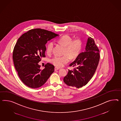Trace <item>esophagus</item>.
Returning a JSON list of instances; mask_svg holds the SVG:
<instances>
[{
	"instance_id": "obj_1",
	"label": "esophagus",
	"mask_w": 121,
	"mask_h": 121,
	"mask_svg": "<svg viewBox=\"0 0 121 121\" xmlns=\"http://www.w3.org/2000/svg\"><path fill=\"white\" fill-rule=\"evenodd\" d=\"M59 69V68H58V67H56L55 68V70L56 71V70H58V69Z\"/></svg>"
}]
</instances>
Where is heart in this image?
I'll return each instance as SVG.
<instances>
[{"mask_svg":"<svg viewBox=\"0 0 121 121\" xmlns=\"http://www.w3.org/2000/svg\"><path fill=\"white\" fill-rule=\"evenodd\" d=\"M59 42L65 47L64 51L65 54L62 56H56L51 59V62L58 67H61L69 61L70 57L72 59L77 58L81 53L82 47L81 39L79 38L72 39V38L67 35L61 36L58 39ZM54 43L53 42H49L46 47V52L50 54L52 52Z\"/></svg>","mask_w":121,"mask_h":121,"instance_id":"1","label":"heart"}]
</instances>
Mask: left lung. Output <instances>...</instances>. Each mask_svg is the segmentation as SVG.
Returning a JSON list of instances; mask_svg holds the SVG:
<instances>
[{
  "label": "left lung",
  "instance_id": "left-lung-1",
  "mask_svg": "<svg viewBox=\"0 0 121 121\" xmlns=\"http://www.w3.org/2000/svg\"><path fill=\"white\" fill-rule=\"evenodd\" d=\"M99 51L94 40L88 37L84 52L81 53L69 64L75 67L69 70L63 81L67 85L80 88L85 85L94 74L99 61Z\"/></svg>",
  "mask_w": 121,
  "mask_h": 121
}]
</instances>
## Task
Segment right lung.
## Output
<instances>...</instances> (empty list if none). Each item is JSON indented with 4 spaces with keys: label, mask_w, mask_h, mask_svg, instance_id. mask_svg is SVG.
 Returning a JSON list of instances; mask_svg holds the SVG:
<instances>
[{
    "label": "right lung",
    "mask_w": 121,
    "mask_h": 121,
    "mask_svg": "<svg viewBox=\"0 0 121 121\" xmlns=\"http://www.w3.org/2000/svg\"><path fill=\"white\" fill-rule=\"evenodd\" d=\"M58 36L45 30L35 29L18 38L13 52V63L20 78L29 87L42 86L54 72V65L48 63L42 69L38 63L45 57L46 43Z\"/></svg>",
    "instance_id": "1"
}]
</instances>
